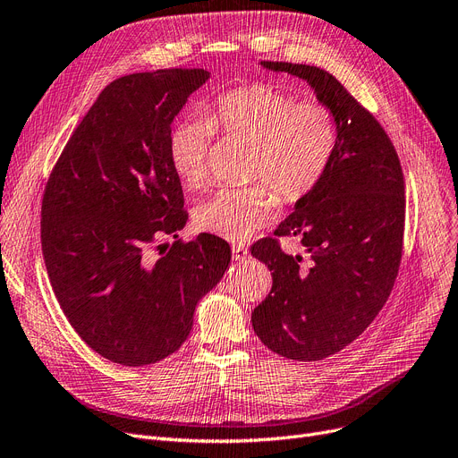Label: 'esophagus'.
Masks as SVG:
<instances>
[{
    "mask_svg": "<svg viewBox=\"0 0 458 458\" xmlns=\"http://www.w3.org/2000/svg\"><path fill=\"white\" fill-rule=\"evenodd\" d=\"M232 254H233V258H235L237 262H243L245 258L249 256V250L243 245H233L232 247Z\"/></svg>",
    "mask_w": 458,
    "mask_h": 458,
    "instance_id": "34e87169",
    "label": "esophagus"
}]
</instances>
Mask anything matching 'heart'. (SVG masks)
Returning a JSON list of instances; mask_svg holds the SVG:
<instances>
[{
	"label": "heart",
	"mask_w": 458,
	"mask_h": 458,
	"mask_svg": "<svg viewBox=\"0 0 458 458\" xmlns=\"http://www.w3.org/2000/svg\"><path fill=\"white\" fill-rule=\"evenodd\" d=\"M215 129L252 144L249 177L273 187L286 202L301 200L322 182L336 148L331 112L269 84L218 95L206 115L177 122L168 138L170 165L180 180L198 189L208 182V153ZM276 198L266 185L221 189L194 211L196 226L228 242H245L267 225Z\"/></svg>",
	"instance_id": "1"
}]
</instances>
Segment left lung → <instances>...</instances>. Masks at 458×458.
Here are the masks:
<instances>
[{"label": "left lung", "instance_id": "left-lung-1", "mask_svg": "<svg viewBox=\"0 0 458 458\" xmlns=\"http://www.w3.org/2000/svg\"><path fill=\"white\" fill-rule=\"evenodd\" d=\"M258 65L307 82L336 127L322 182L275 230L300 237L305 262L271 237L250 247L273 276L252 312L258 339L288 360L320 361L355 341L391 293L403 256V168L386 131L333 74L300 64Z\"/></svg>", "mask_w": 458, "mask_h": 458}]
</instances>
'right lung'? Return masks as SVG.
Instances as JSON below:
<instances>
[{"mask_svg":"<svg viewBox=\"0 0 458 458\" xmlns=\"http://www.w3.org/2000/svg\"><path fill=\"white\" fill-rule=\"evenodd\" d=\"M211 74L166 69L122 76L98 95L50 175L41 243L67 320L98 355L144 367L180 348L198 301L230 266V245L198 233L155 254L187 225L170 165L172 122Z\"/></svg>","mask_w":458,"mask_h":458,"instance_id":"add662e5","label":"right lung"}]
</instances>
